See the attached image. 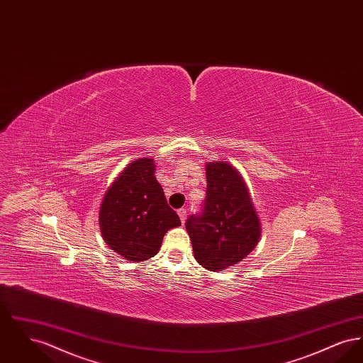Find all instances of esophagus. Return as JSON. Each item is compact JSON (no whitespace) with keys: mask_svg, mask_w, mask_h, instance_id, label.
I'll list each match as a JSON object with an SVG mask.
<instances>
[{"mask_svg":"<svg viewBox=\"0 0 363 363\" xmlns=\"http://www.w3.org/2000/svg\"><path fill=\"white\" fill-rule=\"evenodd\" d=\"M177 212H178V216H179L181 222L185 223V220H186V209H185V208H181V209H178Z\"/></svg>","mask_w":363,"mask_h":363,"instance_id":"34e87169","label":"esophagus"}]
</instances>
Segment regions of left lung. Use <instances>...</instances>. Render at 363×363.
Instances as JSON below:
<instances>
[{
  "instance_id": "obj_1",
  "label": "left lung",
  "mask_w": 363,
  "mask_h": 363,
  "mask_svg": "<svg viewBox=\"0 0 363 363\" xmlns=\"http://www.w3.org/2000/svg\"><path fill=\"white\" fill-rule=\"evenodd\" d=\"M207 196L186 231L194 259L211 272L241 262L259 243L261 223L241 173L225 160L207 162Z\"/></svg>"
}]
</instances>
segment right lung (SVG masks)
I'll return each mask as SVG.
<instances>
[{"label": "right lung", "instance_id": "1", "mask_svg": "<svg viewBox=\"0 0 363 363\" xmlns=\"http://www.w3.org/2000/svg\"><path fill=\"white\" fill-rule=\"evenodd\" d=\"M150 156L130 162L104 193L99 227L104 242L125 259L140 262L159 252L164 234L181 225L169 207Z\"/></svg>", "mask_w": 363, "mask_h": 363}]
</instances>
